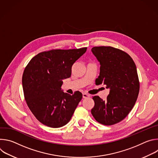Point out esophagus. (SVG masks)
Wrapping results in <instances>:
<instances>
[{
  "label": "esophagus",
  "instance_id": "34e87169",
  "mask_svg": "<svg viewBox=\"0 0 158 158\" xmlns=\"http://www.w3.org/2000/svg\"><path fill=\"white\" fill-rule=\"evenodd\" d=\"M82 97H83V98L85 99V98H89V97H90V95H89V94H86V93H83V94H82Z\"/></svg>",
  "mask_w": 158,
  "mask_h": 158
}]
</instances>
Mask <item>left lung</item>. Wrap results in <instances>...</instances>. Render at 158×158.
<instances>
[{
	"label": "left lung",
	"mask_w": 158,
	"mask_h": 158,
	"mask_svg": "<svg viewBox=\"0 0 158 158\" xmlns=\"http://www.w3.org/2000/svg\"><path fill=\"white\" fill-rule=\"evenodd\" d=\"M99 61L100 73L96 84H104L110 89L106 100L93 96L91 113L104 125H113L123 120L138 99L139 81L136 66L126 52L110 46L94 47L91 49Z\"/></svg>",
	"instance_id": "left-lung-1"
}]
</instances>
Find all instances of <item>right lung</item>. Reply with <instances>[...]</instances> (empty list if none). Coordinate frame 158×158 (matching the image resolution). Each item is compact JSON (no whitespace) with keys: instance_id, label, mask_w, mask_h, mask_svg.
Listing matches in <instances>:
<instances>
[{"instance_id":"1","label":"right lung","mask_w":158,"mask_h":158,"mask_svg":"<svg viewBox=\"0 0 158 158\" xmlns=\"http://www.w3.org/2000/svg\"><path fill=\"white\" fill-rule=\"evenodd\" d=\"M87 48L52 49L35 56L22 75V87L26 103L36 119L47 126L57 128L68 123L82 94L70 95L61 91L64 79L71 76L74 63Z\"/></svg>"}]
</instances>
